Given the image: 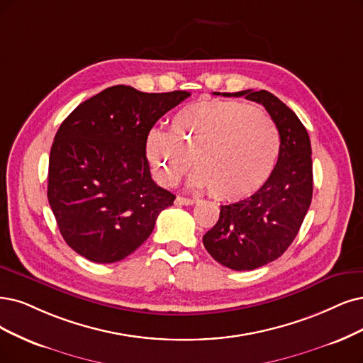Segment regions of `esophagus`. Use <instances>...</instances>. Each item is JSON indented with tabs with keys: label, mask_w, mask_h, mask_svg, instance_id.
Instances as JSON below:
<instances>
[{
	"label": "esophagus",
	"mask_w": 363,
	"mask_h": 363,
	"mask_svg": "<svg viewBox=\"0 0 363 363\" xmlns=\"http://www.w3.org/2000/svg\"><path fill=\"white\" fill-rule=\"evenodd\" d=\"M196 203V199H189V197H182L178 196L177 200H174V205L178 206H189V205H194Z\"/></svg>",
	"instance_id": "esophagus-1"
}]
</instances>
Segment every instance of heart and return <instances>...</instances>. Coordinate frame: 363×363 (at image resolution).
Segmentation results:
<instances>
[{
    "label": "heart",
    "instance_id": "b5f03b06",
    "mask_svg": "<svg viewBox=\"0 0 363 363\" xmlns=\"http://www.w3.org/2000/svg\"><path fill=\"white\" fill-rule=\"evenodd\" d=\"M278 150V130L263 109L223 101L182 107L169 133L152 130L145 143L161 184L177 185L194 161L193 184L227 200L256 193L271 177Z\"/></svg>",
    "mask_w": 363,
    "mask_h": 363
}]
</instances>
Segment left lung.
<instances>
[{
  "label": "left lung",
  "instance_id": "8db88e82",
  "mask_svg": "<svg viewBox=\"0 0 363 363\" xmlns=\"http://www.w3.org/2000/svg\"><path fill=\"white\" fill-rule=\"evenodd\" d=\"M264 106L279 133L271 177L252 196L221 205L217 224L203 236L211 256L233 271H252L277 260L296 238L313 199L311 142L290 107L264 89L223 92Z\"/></svg>",
  "mask_w": 363,
  "mask_h": 363
}]
</instances>
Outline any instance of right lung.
<instances>
[{
  "label": "right lung",
  "instance_id": "1",
  "mask_svg": "<svg viewBox=\"0 0 363 363\" xmlns=\"http://www.w3.org/2000/svg\"><path fill=\"white\" fill-rule=\"evenodd\" d=\"M190 92L106 88L64 119L49 155L48 199L72 250L96 263L136 251L174 194L158 186L145 143L157 121Z\"/></svg>",
  "mask_w": 363,
  "mask_h": 363
}]
</instances>
